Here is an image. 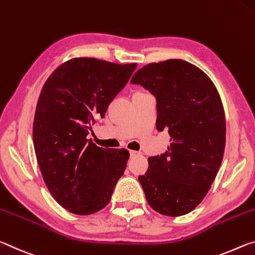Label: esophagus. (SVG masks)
Masks as SVG:
<instances>
[{
	"label": "esophagus",
	"mask_w": 255,
	"mask_h": 255,
	"mask_svg": "<svg viewBox=\"0 0 255 255\" xmlns=\"http://www.w3.org/2000/svg\"><path fill=\"white\" fill-rule=\"evenodd\" d=\"M135 155H137L136 151H134V150H130V156H131V157L135 156Z\"/></svg>",
	"instance_id": "obj_1"
}]
</instances>
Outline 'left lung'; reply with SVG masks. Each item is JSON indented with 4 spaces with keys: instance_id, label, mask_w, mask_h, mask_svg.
Listing matches in <instances>:
<instances>
[{
    "instance_id": "obj_1",
    "label": "left lung",
    "mask_w": 255,
    "mask_h": 255,
    "mask_svg": "<svg viewBox=\"0 0 255 255\" xmlns=\"http://www.w3.org/2000/svg\"><path fill=\"white\" fill-rule=\"evenodd\" d=\"M131 83L155 95L156 128L170 135L166 152L149 157L148 170L139 176L145 199L161 215L189 214L207 195L223 161L226 120L218 90L202 70L183 60L145 65Z\"/></svg>"
}]
</instances>
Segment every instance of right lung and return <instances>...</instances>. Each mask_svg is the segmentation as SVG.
Segmentation results:
<instances>
[{"label": "right lung", "mask_w": 255, "mask_h": 255, "mask_svg": "<svg viewBox=\"0 0 255 255\" xmlns=\"http://www.w3.org/2000/svg\"><path fill=\"white\" fill-rule=\"evenodd\" d=\"M136 66L76 57L58 66L41 89L33 148L46 186L72 214L91 215L105 208L127 168V149L97 147L87 135Z\"/></svg>", "instance_id": "1"}]
</instances>
